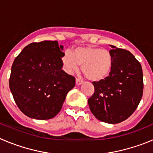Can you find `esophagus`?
Returning a JSON list of instances; mask_svg holds the SVG:
<instances>
[{
    "label": "esophagus",
    "mask_w": 153,
    "mask_h": 153,
    "mask_svg": "<svg viewBox=\"0 0 153 153\" xmlns=\"http://www.w3.org/2000/svg\"><path fill=\"white\" fill-rule=\"evenodd\" d=\"M83 81L82 80V79H78V78H76V85H77V86L82 84V83H83Z\"/></svg>",
    "instance_id": "esophagus-1"
}]
</instances>
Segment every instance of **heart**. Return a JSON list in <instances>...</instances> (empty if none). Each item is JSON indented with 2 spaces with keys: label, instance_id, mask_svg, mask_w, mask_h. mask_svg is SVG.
Returning a JSON list of instances; mask_svg holds the SVG:
<instances>
[{
  "label": "heart",
  "instance_id": "heart-1",
  "mask_svg": "<svg viewBox=\"0 0 153 153\" xmlns=\"http://www.w3.org/2000/svg\"><path fill=\"white\" fill-rule=\"evenodd\" d=\"M62 63L68 74L76 71L81 65V70L87 79L100 81L107 77L111 72L113 56L109 50L86 46L76 47L72 53L65 52Z\"/></svg>",
  "mask_w": 153,
  "mask_h": 153
}]
</instances>
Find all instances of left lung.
Here are the masks:
<instances>
[{
    "label": "left lung",
    "mask_w": 153,
    "mask_h": 153,
    "mask_svg": "<svg viewBox=\"0 0 153 153\" xmlns=\"http://www.w3.org/2000/svg\"><path fill=\"white\" fill-rule=\"evenodd\" d=\"M113 65L107 77L93 82L95 92L88 100L90 111L102 122L116 124L129 118L143 93L141 64L129 51L112 46Z\"/></svg>",
    "instance_id": "left-lung-1"
}]
</instances>
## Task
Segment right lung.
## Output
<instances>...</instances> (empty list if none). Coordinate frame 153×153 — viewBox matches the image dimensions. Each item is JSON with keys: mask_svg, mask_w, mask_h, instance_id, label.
<instances>
[{"mask_svg": "<svg viewBox=\"0 0 153 153\" xmlns=\"http://www.w3.org/2000/svg\"><path fill=\"white\" fill-rule=\"evenodd\" d=\"M63 49L56 40L33 42L14 59L9 86L17 106L30 118L54 117L75 86V77L62 70Z\"/></svg>", "mask_w": 153, "mask_h": 153, "instance_id": "right-lung-1", "label": "right lung"}]
</instances>
